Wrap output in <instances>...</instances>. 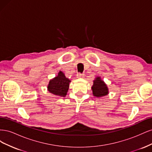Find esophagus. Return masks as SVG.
Segmentation results:
<instances>
[{
  "label": "esophagus",
  "instance_id": "obj_1",
  "mask_svg": "<svg viewBox=\"0 0 152 152\" xmlns=\"http://www.w3.org/2000/svg\"><path fill=\"white\" fill-rule=\"evenodd\" d=\"M77 78H83L84 77V75L83 74H81L80 73H77Z\"/></svg>",
  "mask_w": 152,
  "mask_h": 152
}]
</instances>
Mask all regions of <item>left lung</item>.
Here are the masks:
<instances>
[{"instance_id":"obj_1","label":"left lung","mask_w":152,"mask_h":152,"mask_svg":"<svg viewBox=\"0 0 152 152\" xmlns=\"http://www.w3.org/2000/svg\"><path fill=\"white\" fill-rule=\"evenodd\" d=\"M93 91V94L97 98L103 97L108 94V88L104 83V82L102 80L100 77H97L93 81V85L91 87Z\"/></svg>"}]
</instances>
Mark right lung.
<instances>
[{"label":"right lung","instance_id":"right-lung-1","mask_svg":"<svg viewBox=\"0 0 152 152\" xmlns=\"http://www.w3.org/2000/svg\"><path fill=\"white\" fill-rule=\"evenodd\" d=\"M71 80L66 78L63 72L59 71L56 77L50 80L48 86V90L50 93L55 96L65 97L69 89Z\"/></svg>","mask_w":152,"mask_h":152}]
</instances>
